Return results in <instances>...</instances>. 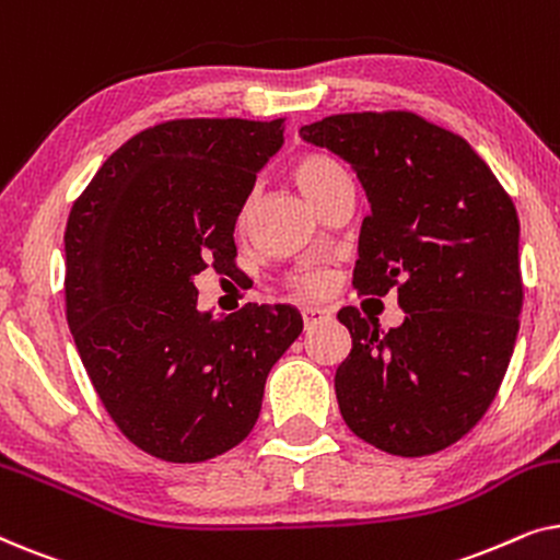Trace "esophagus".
I'll use <instances>...</instances> for the list:
<instances>
[{"label":"esophagus","instance_id":"esophagus-1","mask_svg":"<svg viewBox=\"0 0 560 560\" xmlns=\"http://www.w3.org/2000/svg\"><path fill=\"white\" fill-rule=\"evenodd\" d=\"M328 318H331V313L324 311V308H303V324H305V328L326 324Z\"/></svg>","mask_w":560,"mask_h":560}]
</instances>
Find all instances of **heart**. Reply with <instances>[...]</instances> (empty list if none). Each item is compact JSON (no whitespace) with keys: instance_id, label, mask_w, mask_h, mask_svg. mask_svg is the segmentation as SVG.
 Returning a JSON list of instances; mask_svg holds the SVG:
<instances>
[{"instance_id":"b5f03b06","label":"heart","mask_w":560,"mask_h":560,"mask_svg":"<svg viewBox=\"0 0 560 560\" xmlns=\"http://www.w3.org/2000/svg\"><path fill=\"white\" fill-rule=\"evenodd\" d=\"M290 175H293L295 186L301 188L318 209L328 196H334L336 190L349 183L347 171H343L331 155H324V152H303V155H298L293 160V165H290ZM249 217L252 201L242 206L240 229H247ZM288 288L293 290L295 295H324L328 290V275L316 270H301L290 275Z\"/></svg>"}]
</instances>
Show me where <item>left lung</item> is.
<instances>
[{"instance_id":"1","label":"left lung","mask_w":560,"mask_h":560,"mask_svg":"<svg viewBox=\"0 0 560 560\" xmlns=\"http://www.w3.org/2000/svg\"><path fill=\"white\" fill-rule=\"evenodd\" d=\"M301 137L351 163L370 198L359 295L395 290L405 311L387 334L354 305L339 311L351 334L334 380L341 416L393 456L439 454L485 418L515 349V203L464 137L412 112L334 114Z\"/></svg>"}]
</instances>
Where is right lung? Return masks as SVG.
Returning a JSON list of instances; mask_svg holds the SVG:
<instances>
[{
  "instance_id": "right-lung-1",
  "label": "right lung",
  "mask_w": 560,
  "mask_h": 560,
  "mask_svg": "<svg viewBox=\"0 0 560 560\" xmlns=\"http://www.w3.org/2000/svg\"><path fill=\"white\" fill-rule=\"evenodd\" d=\"M285 119H171L98 167L66 226V318L91 385L137 448L198 464L247 439L290 305L196 308L206 267L236 272L234 226Z\"/></svg>"
}]
</instances>
